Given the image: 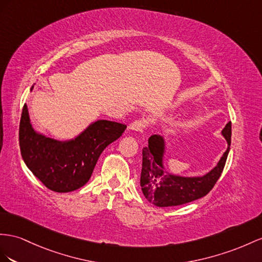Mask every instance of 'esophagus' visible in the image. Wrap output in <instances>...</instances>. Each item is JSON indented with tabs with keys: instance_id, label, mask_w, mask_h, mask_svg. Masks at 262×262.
<instances>
[{
	"instance_id": "obj_1",
	"label": "esophagus",
	"mask_w": 262,
	"mask_h": 262,
	"mask_svg": "<svg viewBox=\"0 0 262 262\" xmlns=\"http://www.w3.org/2000/svg\"><path fill=\"white\" fill-rule=\"evenodd\" d=\"M146 126V122L144 119H139V120H135V122H133L130 125H129V130H133V132H137V133H142L145 128Z\"/></svg>"
}]
</instances>
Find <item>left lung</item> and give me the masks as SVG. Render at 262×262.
I'll return each mask as SVG.
<instances>
[{"mask_svg": "<svg viewBox=\"0 0 262 262\" xmlns=\"http://www.w3.org/2000/svg\"><path fill=\"white\" fill-rule=\"evenodd\" d=\"M221 135L227 140V149L217 165L203 176H183L167 170L165 167L167 142L163 136H150L148 146L143 148L140 173V187L145 198L157 207H171L206 196L219 179L230 150V122L221 130Z\"/></svg>", "mask_w": 262, "mask_h": 262, "instance_id": "left-lung-1", "label": "left lung"}]
</instances>
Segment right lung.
<instances>
[{
    "instance_id": "1",
    "label": "right lung",
    "mask_w": 262,
    "mask_h": 262,
    "mask_svg": "<svg viewBox=\"0 0 262 262\" xmlns=\"http://www.w3.org/2000/svg\"><path fill=\"white\" fill-rule=\"evenodd\" d=\"M125 129L123 124L98 119L74 138L54 139L34 129L25 104L18 139L23 160L33 175L53 191L70 192L89 182L100 154Z\"/></svg>"
}]
</instances>
